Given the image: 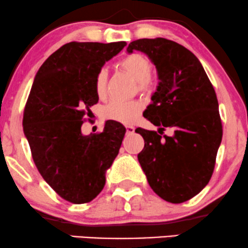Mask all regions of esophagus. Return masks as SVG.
<instances>
[{
    "instance_id": "obj_1",
    "label": "esophagus",
    "mask_w": 248,
    "mask_h": 248,
    "mask_svg": "<svg viewBox=\"0 0 248 248\" xmlns=\"http://www.w3.org/2000/svg\"><path fill=\"white\" fill-rule=\"evenodd\" d=\"M126 129H127V134H133L134 132H135V128H134L133 126H127Z\"/></svg>"
}]
</instances>
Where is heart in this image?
I'll return each instance as SVG.
<instances>
[{
  "mask_svg": "<svg viewBox=\"0 0 248 248\" xmlns=\"http://www.w3.org/2000/svg\"><path fill=\"white\" fill-rule=\"evenodd\" d=\"M121 69L128 73L136 82L141 90H149L152 86L150 72L152 64L144 56L139 53L127 56L120 62ZM95 92L100 98H104L107 92V72L101 70L95 78ZM142 110V105L139 101H122L112 100L105 107L104 116L108 120L118 121L121 124H133L139 118Z\"/></svg>",
  "mask_w": 248,
  "mask_h": 248,
  "instance_id": "1",
  "label": "heart"
}]
</instances>
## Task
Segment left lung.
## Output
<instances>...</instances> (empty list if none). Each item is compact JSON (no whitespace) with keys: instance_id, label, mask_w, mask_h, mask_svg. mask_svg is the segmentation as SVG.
Masks as SVG:
<instances>
[{"instance_id":"8db88e82","label":"left lung","mask_w":248,"mask_h":248,"mask_svg":"<svg viewBox=\"0 0 248 248\" xmlns=\"http://www.w3.org/2000/svg\"><path fill=\"white\" fill-rule=\"evenodd\" d=\"M147 55L158 85L143 112L157 132L138 128L144 148L138 155L154 192L170 203L189 201L205 187L215 169L223 129L215 88L190 50L166 38H142L127 52ZM164 127L173 135L161 138Z\"/></svg>"}]
</instances>
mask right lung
<instances>
[{
	"label": "right lung",
	"mask_w": 248,
	"mask_h": 248,
	"mask_svg": "<svg viewBox=\"0 0 248 248\" xmlns=\"http://www.w3.org/2000/svg\"><path fill=\"white\" fill-rule=\"evenodd\" d=\"M126 42H71L37 71L25 105L23 132L42 177L75 204L94 199L106 183L126 128L107 120L100 134L84 135L82 120L95 105V78Z\"/></svg>",
	"instance_id": "obj_1"
}]
</instances>
